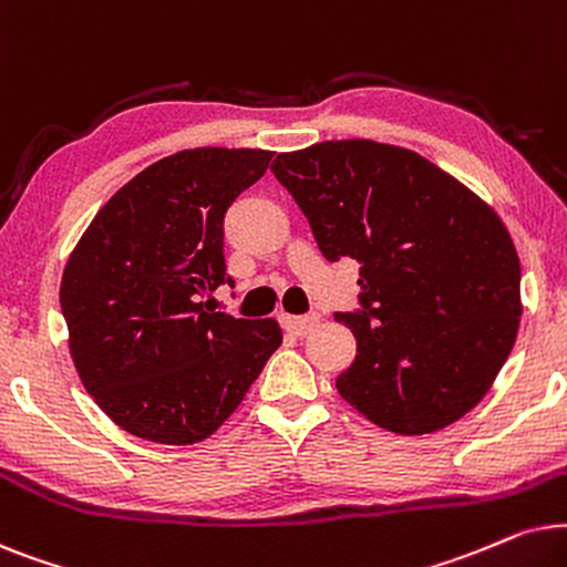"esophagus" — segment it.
<instances>
[{
	"instance_id": "1",
	"label": "esophagus",
	"mask_w": 567,
	"mask_h": 567,
	"mask_svg": "<svg viewBox=\"0 0 567 567\" xmlns=\"http://www.w3.org/2000/svg\"><path fill=\"white\" fill-rule=\"evenodd\" d=\"M321 316L319 313H308V316H282V327L296 337H306L319 327Z\"/></svg>"
}]
</instances>
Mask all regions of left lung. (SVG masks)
Returning a JSON list of instances; mask_svg holds the SVG:
<instances>
[{
    "label": "left lung",
    "instance_id": "8db88e82",
    "mask_svg": "<svg viewBox=\"0 0 567 567\" xmlns=\"http://www.w3.org/2000/svg\"><path fill=\"white\" fill-rule=\"evenodd\" d=\"M329 261L360 264L358 339L337 391L399 435L464 417L518 334L520 264L495 209L412 150L319 142L271 163Z\"/></svg>",
    "mask_w": 567,
    "mask_h": 567
}]
</instances>
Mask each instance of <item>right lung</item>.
<instances>
[{
    "label": "right lung",
    "mask_w": 567,
    "mask_h": 567,
    "mask_svg": "<svg viewBox=\"0 0 567 567\" xmlns=\"http://www.w3.org/2000/svg\"><path fill=\"white\" fill-rule=\"evenodd\" d=\"M267 150L196 147L137 173L64 267L62 313L80 381L126 433L168 446L213 435L282 344L275 319L205 311L225 275L223 220Z\"/></svg>",
    "instance_id": "add662e5"
}]
</instances>
